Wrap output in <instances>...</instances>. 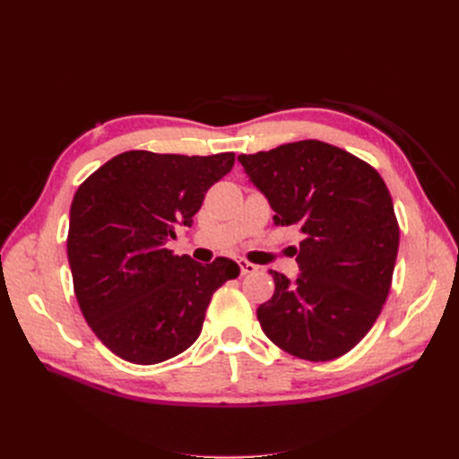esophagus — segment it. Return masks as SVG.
Listing matches in <instances>:
<instances>
[{
	"instance_id": "1",
	"label": "esophagus",
	"mask_w": 459,
	"mask_h": 459,
	"mask_svg": "<svg viewBox=\"0 0 459 459\" xmlns=\"http://www.w3.org/2000/svg\"><path fill=\"white\" fill-rule=\"evenodd\" d=\"M239 268H241V273H243V275L258 272V266H256V264L248 262V260H245V258H241V260H239Z\"/></svg>"
}]
</instances>
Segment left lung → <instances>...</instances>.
<instances>
[{"label":"left lung","mask_w":459,"mask_h":459,"mask_svg":"<svg viewBox=\"0 0 459 459\" xmlns=\"http://www.w3.org/2000/svg\"><path fill=\"white\" fill-rule=\"evenodd\" d=\"M238 160L273 208L297 226L299 277L270 270L273 297L256 316L266 337L308 362L335 359L362 341L393 283L400 230L379 172L317 140L285 143Z\"/></svg>","instance_id":"obj_1"}]
</instances>
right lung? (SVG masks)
<instances>
[{"label":"right lung","instance_id":"right-lung-1","mask_svg":"<svg viewBox=\"0 0 459 459\" xmlns=\"http://www.w3.org/2000/svg\"><path fill=\"white\" fill-rule=\"evenodd\" d=\"M233 162V152L126 151L74 193L66 238L74 293L97 339L118 358L151 366L187 351L214 290L239 275L230 258L201 264L166 248Z\"/></svg>","mask_w":459,"mask_h":459}]
</instances>
